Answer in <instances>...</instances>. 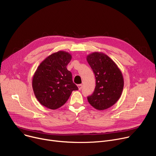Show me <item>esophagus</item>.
I'll use <instances>...</instances> for the list:
<instances>
[{
  "label": "esophagus",
  "mask_w": 156,
  "mask_h": 156,
  "mask_svg": "<svg viewBox=\"0 0 156 156\" xmlns=\"http://www.w3.org/2000/svg\"><path fill=\"white\" fill-rule=\"evenodd\" d=\"M82 85L81 84H80V85H78V90H80L81 88H82Z\"/></svg>",
  "instance_id": "esophagus-1"
}]
</instances>
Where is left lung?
<instances>
[{
	"label": "left lung",
	"instance_id": "left-lung-1",
	"mask_svg": "<svg viewBox=\"0 0 156 156\" xmlns=\"http://www.w3.org/2000/svg\"><path fill=\"white\" fill-rule=\"evenodd\" d=\"M87 60L96 79L95 91L88 97V101L97 110L107 109L121 97L124 85L122 71L115 62L101 52L87 55Z\"/></svg>",
	"mask_w": 156,
	"mask_h": 156
}]
</instances>
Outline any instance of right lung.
I'll return each instance as SVG.
<instances>
[{"mask_svg": "<svg viewBox=\"0 0 156 156\" xmlns=\"http://www.w3.org/2000/svg\"><path fill=\"white\" fill-rule=\"evenodd\" d=\"M72 58L68 52L59 51L46 58L33 77L32 87L38 101L45 107L56 110L63 106L72 91L78 90L67 65Z\"/></svg>", "mask_w": 156, "mask_h": 156, "instance_id": "obj_1", "label": "right lung"}]
</instances>
